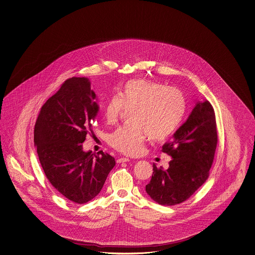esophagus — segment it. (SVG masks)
<instances>
[{"label":"esophagus","instance_id":"34e87169","mask_svg":"<svg viewBox=\"0 0 255 255\" xmlns=\"http://www.w3.org/2000/svg\"><path fill=\"white\" fill-rule=\"evenodd\" d=\"M129 161H130V159H129V158H127V157H121V158H118V159H117V163H124V162Z\"/></svg>","mask_w":255,"mask_h":255}]
</instances>
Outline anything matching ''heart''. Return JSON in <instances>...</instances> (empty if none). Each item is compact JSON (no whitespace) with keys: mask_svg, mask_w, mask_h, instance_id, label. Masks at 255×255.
Masks as SVG:
<instances>
[{"mask_svg":"<svg viewBox=\"0 0 255 255\" xmlns=\"http://www.w3.org/2000/svg\"><path fill=\"white\" fill-rule=\"evenodd\" d=\"M125 108L133 109L130 112L133 124L112 131L108 143L125 155H133L140 153L148 135L154 141H162L177 129L185 112V100L175 87L135 79L125 83L120 97L112 96L106 102V122L109 125L116 123Z\"/></svg>","mask_w":255,"mask_h":255,"instance_id":"b5f03b06","label":"heart"}]
</instances>
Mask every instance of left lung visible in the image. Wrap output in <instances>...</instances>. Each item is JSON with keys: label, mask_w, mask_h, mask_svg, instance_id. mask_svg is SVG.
Returning <instances> with one entry per match:
<instances>
[{"label": "left lung", "mask_w": 255, "mask_h": 255, "mask_svg": "<svg viewBox=\"0 0 255 255\" xmlns=\"http://www.w3.org/2000/svg\"><path fill=\"white\" fill-rule=\"evenodd\" d=\"M218 144L216 115L209 101H198L186 122L162 146L172 157L168 169L153 165L145 192L157 204L175 205L190 198L207 180Z\"/></svg>", "instance_id": "8db88e82"}]
</instances>
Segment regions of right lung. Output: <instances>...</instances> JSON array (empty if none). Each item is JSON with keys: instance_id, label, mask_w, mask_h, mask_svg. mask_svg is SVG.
Listing matches in <instances>:
<instances>
[{"instance_id": "add662e5", "label": "right lung", "mask_w": 255, "mask_h": 255, "mask_svg": "<svg viewBox=\"0 0 255 255\" xmlns=\"http://www.w3.org/2000/svg\"><path fill=\"white\" fill-rule=\"evenodd\" d=\"M96 94L86 77H72L42 106L34 143L50 184L71 202L82 205L100 193L114 157L103 151L85 152L82 143L99 112Z\"/></svg>"}]
</instances>
